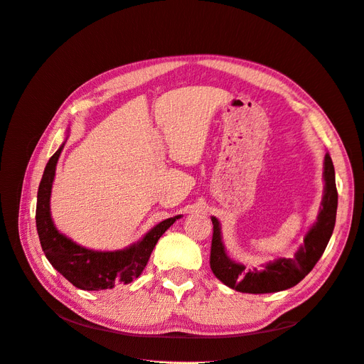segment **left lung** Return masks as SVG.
<instances>
[{
    "mask_svg": "<svg viewBox=\"0 0 364 364\" xmlns=\"http://www.w3.org/2000/svg\"><path fill=\"white\" fill-rule=\"evenodd\" d=\"M323 179L325 191L321 211H318L316 223L304 238V246L299 247L293 258L274 259L273 262H267L262 270L246 269L243 264L235 262L226 255L220 223L215 217H211L214 232L209 264L215 277L230 289L252 294L277 293L299 284L323 255L336 225L338 194L336 188L334 165L328 153L323 162Z\"/></svg>",
    "mask_w": 364,
    "mask_h": 364,
    "instance_id": "8db88e82",
    "label": "left lung"
}]
</instances>
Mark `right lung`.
<instances>
[{
  "label": "right lung",
  "mask_w": 364,
  "mask_h": 364,
  "mask_svg": "<svg viewBox=\"0 0 364 364\" xmlns=\"http://www.w3.org/2000/svg\"><path fill=\"white\" fill-rule=\"evenodd\" d=\"M62 149L63 144L50 158L38 190L36 228L43 253L51 266L80 290L100 291L114 289L117 284L132 282L147 266L161 235L181 215L164 220L150 229L138 243L123 250L98 252L79 246L71 238L59 232L50 214L51 186Z\"/></svg>",
  "instance_id": "add662e5"
}]
</instances>
